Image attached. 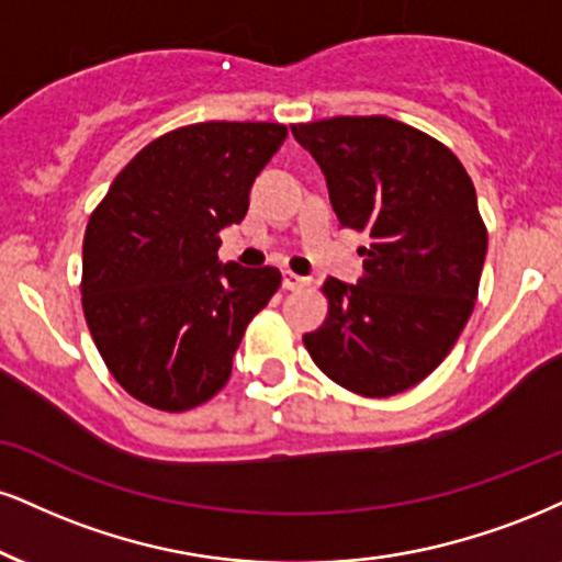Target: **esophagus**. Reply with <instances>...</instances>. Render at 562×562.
I'll use <instances>...</instances> for the list:
<instances>
[{
    "label": "esophagus",
    "mask_w": 562,
    "mask_h": 562,
    "mask_svg": "<svg viewBox=\"0 0 562 562\" xmlns=\"http://www.w3.org/2000/svg\"><path fill=\"white\" fill-rule=\"evenodd\" d=\"M308 277H301V274H295V272H282V288L285 290H301V288H306L308 285Z\"/></svg>",
    "instance_id": "esophagus-1"
}]
</instances>
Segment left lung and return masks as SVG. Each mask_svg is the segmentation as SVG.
Segmentation results:
<instances>
[{
    "instance_id": "1",
    "label": "left lung",
    "mask_w": 562,
    "mask_h": 562,
    "mask_svg": "<svg viewBox=\"0 0 562 562\" xmlns=\"http://www.w3.org/2000/svg\"><path fill=\"white\" fill-rule=\"evenodd\" d=\"M290 131L322 167L340 225L371 240L358 285L324 282L327 319L303 346L356 395L411 390L445 361L474 311L486 256L474 182L448 146L382 114Z\"/></svg>"
}]
</instances>
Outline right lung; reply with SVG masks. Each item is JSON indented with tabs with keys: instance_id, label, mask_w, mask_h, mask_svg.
<instances>
[{
	"instance_id": "add662e5",
	"label": "right lung",
	"mask_w": 562,
	"mask_h": 562,
	"mask_svg": "<svg viewBox=\"0 0 562 562\" xmlns=\"http://www.w3.org/2000/svg\"><path fill=\"white\" fill-rule=\"evenodd\" d=\"M280 123H195L159 135L117 175L83 238V314L135 401L182 414L225 387L248 322L280 288L274 267H222L220 229L285 140Z\"/></svg>"
}]
</instances>
